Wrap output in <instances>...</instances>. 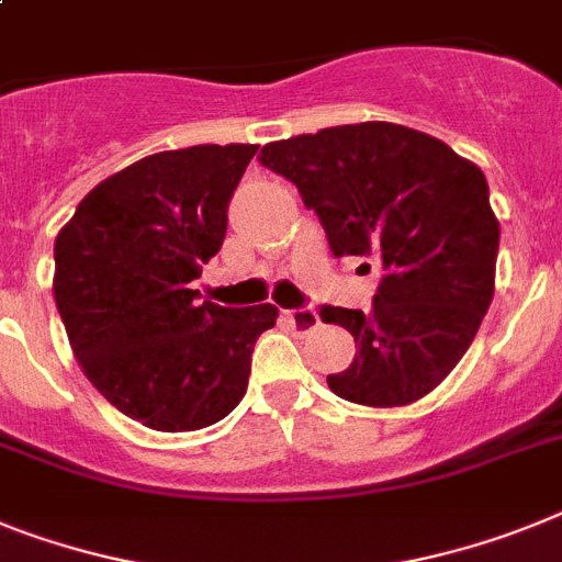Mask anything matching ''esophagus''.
Returning <instances> with one entry per match:
<instances>
[{
  "label": "esophagus",
  "mask_w": 562,
  "mask_h": 562,
  "mask_svg": "<svg viewBox=\"0 0 562 562\" xmlns=\"http://www.w3.org/2000/svg\"><path fill=\"white\" fill-rule=\"evenodd\" d=\"M285 319H289L291 325H294L296 334H308L314 331L319 325V317L317 311L314 308H294V311H285Z\"/></svg>",
  "instance_id": "obj_1"
}]
</instances>
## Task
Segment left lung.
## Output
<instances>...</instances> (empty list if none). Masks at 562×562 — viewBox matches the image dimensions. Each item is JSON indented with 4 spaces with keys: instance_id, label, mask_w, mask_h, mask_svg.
<instances>
[{
    "instance_id": "left-lung-1",
    "label": "left lung",
    "mask_w": 562,
    "mask_h": 562,
    "mask_svg": "<svg viewBox=\"0 0 562 562\" xmlns=\"http://www.w3.org/2000/svg\"><path fill=\"white\" fill-rule=\"evenodd\" d=\"M259 162L291 179L334 257L380 266L369 311L323 308L353 362L328 389L360 405H408L440 385L494 296L499 225L477 165L394 122L337 125L268 143ZM362 271H371L362 262Z\"/></svg>"
}]
</instances>
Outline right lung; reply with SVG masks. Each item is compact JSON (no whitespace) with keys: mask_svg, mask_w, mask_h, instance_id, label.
Masks as SVG:
<instances>
[{"mask_svg":"<svg viewBox=\"0 0 562 562\" xmlns=\"http://www.w3.org/2000/svg\"><path fill=\"white\" fill-rule=\"evenodd\" d=\"M257 145L162 150L99 182L54 245V296L85 376L154 431H196L237 408L277 308L200 303L228 202Z\"/></svg>","mask_w":562,"mask_h":562,"instance_id":"right-lung-1","label":"right lung"}]
</instances>
